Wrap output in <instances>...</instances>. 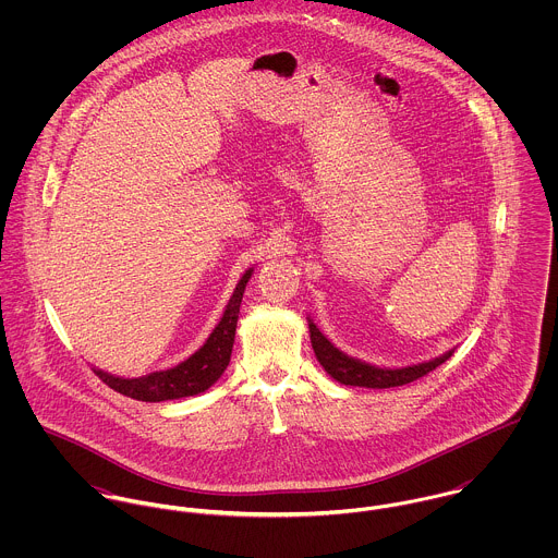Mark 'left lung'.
Returning a JSON list of instances; mask_svg holds the SVG:
<instances>
[{
	"label": "left lung",
	"mask_w": 558,
	"mask_h": 558,
	"mask_svg": "<svg viewBox=\"0 0 558 558\" xmlns=\"http://www.w3.org/2000/svg\"><path fill=\"white\" fill-rule=\"evenodd\" d=\"M310 332H312V345L314 352L318 356L319 365L324 367V372L335 378L341 385H350V387H367V389H391V387H401L408 383H414L423 376H427L429 372H434L438 365H442L453 350H449L447 354L427 361V363H418V365H410V367H401V369H383L369 363H363L359 359H352L348 354H343L341 350H337L322 332L318 326L310 319Z\"/></svg>",
	"instance_id": "1"
}]
</instances>
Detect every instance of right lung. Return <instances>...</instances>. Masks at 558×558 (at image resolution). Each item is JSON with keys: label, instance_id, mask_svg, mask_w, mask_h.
Wrapping results in <instances>:
<instances>
[{"label": "right lung", "instance_id": "right-lung-1", "mask_svg": "<svg viewBox=\"0 0 558 558\" xmlns=\"http://www.w3.org/2000/svg\"><path fill=\"white\" fill-rule=\"evenodd\" d=\"M253 268H248L232 294L223 318L215 326L206 343L186 361L180 365L155 372L144 378H118L107 372L94 369V374L113 391L126 396V398L140 399V401H165V399L189 398L208 391L226 372L232 356L236 324H239L240 303L244 294V286L251 279Z\"/></svg>", "mask_w": 558, "mask_h": 558}]
</instances>
